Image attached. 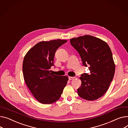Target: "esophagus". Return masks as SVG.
Returning a JSON list of instances; mask_svg holds the SVG:
<instances>
[{
    "label": "esophagus",
    "instance_id": "esophagus-1",
    "mask_svg": "<svg viewBox=\"0 0 128 128\" xmlns=\"http://www.w3.org/2000/svg\"><path fill=\"white\" fill-rule=\"evenodd\" d=\"M68 79H69V80H73V79H75V77H74V76H68Z\"/></svg>",
    "mask_w": 128,
    "mask_h": 128
}]
</instances>
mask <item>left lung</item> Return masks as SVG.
Masks as SVG:
<instances>
[{"label":"left lung","instance_id":"left-lung-1","mask_svg":"<svg viewBox=\"0 0 128 128\" xmlns=\"http://www.w3.org/2000/svg\"><path fill=\"white\" fill-rule=\"evenodd\" d=\"M71 45L79 52L84 66H88L90 73L81 74V86L78 94L89 101L98 99L107 92L113 80L115 64L112 53L104 40L90 35L70 40Z\"/></svg>","mask_w":128,"mask_h":128}]
</instances>
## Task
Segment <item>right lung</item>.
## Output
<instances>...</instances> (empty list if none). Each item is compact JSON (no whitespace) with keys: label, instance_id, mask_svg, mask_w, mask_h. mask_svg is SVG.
Returning <instances> with one entry per match:
<instances>
[{"label":"right lung","instance_id":"1","mask_svg":"<svg viewBox=\"0 0 128 128\" xmlns=\"http://www.w3.org/2000/svg\"><path fill=\"white\" fill-rule=\"evenodd\" d=\"M67 40L57 39L42 41L26 54L22 63L26 84L33 96L42 104H52L61 97L67 84V76L51 73L57 49Z\"/></svg>","mask_w":128,"mask_h":128}]
</instances>
